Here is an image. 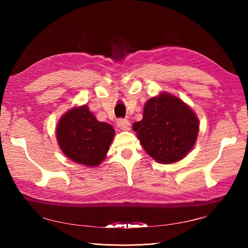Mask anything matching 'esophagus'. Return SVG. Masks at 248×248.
Returning a JSON list of instances; mask_svg holds the SVG:
<instances>
[{"label": "esophagus", "mask_w": 248, "mask_h": 248, "mask_svg": "<svg viewBox=\"0 0 248 248\" xmlns=\"http://www.w3.org/2000/svg\"><path fill=\"white\" fill-rule=\"evenodd\" d=\"M117 127H118L120 130L127 131V130H130L131 124H130V121L127 120V119H119V120L117 121Z\"/></svg>", "instance_id": "34e87169"}]
</instances>
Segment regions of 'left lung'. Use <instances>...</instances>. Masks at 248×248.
<instances>
[{"label":"left lung","instance_id":"left-lung-1","mask_svg":"<svg viewBox=\"0 0 248 248\" xmlns=\"http://www.w3.org/2000/svg\"><path fill=\"white\" fill-rule=\"evenodd\" d=\"M133 130L147 154L162 164H171L192 150L199 120L181 99L162 93L146 102L143 119L133 124Z\"/></svg>","mask_w":248,"mask_h":248}]
</instances>
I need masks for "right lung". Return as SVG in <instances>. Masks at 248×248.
<instances>
[{"label": "right lung", "mask_w": 248, "mask_h": 248, "mask_svg": "<svg viewBox=\"0 0 248 248\" xmlns=\"http://www.w3.org/2000/svg\"><path fill=\"white\" fill-rule=\"evenodd\" d=\"M114 135L112 125L98 121L85 104L68 110L56 128L57 143L65 155L88 167L102 163Z\"/></svg>", "instance_id": "obj_1"}]
</instances>
